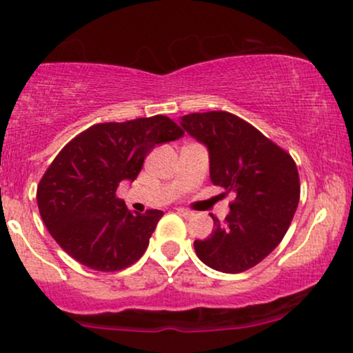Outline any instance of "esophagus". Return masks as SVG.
<instances>
[{
    "label": "esophagus",
    "mask_w": 353,
    "mask_h": 353,
    "mask_svg": "<svg viewBox=\"0 0 353 353\" xmlns=\"http://www.w3.org/2000/svg\"><path fill=\"white\" fill-rule=\"evenodd\" d=\"M177 213H179L181 216H184V218H191V216H194V213H192V211L186 210V208H177Z\"/></svg>",
    "instance_id": "obj_1"
}]
</instances>
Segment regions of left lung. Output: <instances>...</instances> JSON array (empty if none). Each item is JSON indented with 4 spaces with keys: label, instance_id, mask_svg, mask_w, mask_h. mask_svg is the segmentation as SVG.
Here are the masks:
<instances>
[{
    "label": "left lung",
    "instance_id": "8db88e82",
    "mask_svg": "<svg viewBox=\"0 0 353 353\" xmlns=\"http://www.w3.org/2000/svg\"><path fill=\"white\" fill-rule=\"evenodd\" d=\"M181 127L206 145L211 183L235 192L223 223L211 214V235L194 240L196 255L220 272L248 270L291 225L299 203L298 167L288 152L228 111L186 114Z\"/></svg>",
    "mask_w": 353,
    "mask_h": 353
}]
</instances>
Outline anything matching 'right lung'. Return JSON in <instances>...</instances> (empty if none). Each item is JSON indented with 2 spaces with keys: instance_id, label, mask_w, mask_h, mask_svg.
<instances>
[{
  "instance_id": "add662e5",
  "label": "right lung",
  "mask_w": 353,
  "mask_h": 353,
  "mask_svg": "<svg viewBox=\"0 0 353 353\" xmlns=\"http://www.w3.org/2000/svg\"><path fill=\"white\" fill-rule=\"evenodd\" d=\"M183 135L179 125L157 114L92 125L70 140L37 188L40 216L55 242L101 272L139 261L164 213H132L117 189L121 181L137 179L152 148Z\"/></svg>"
}]
</instances>
